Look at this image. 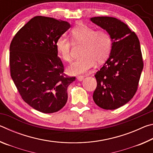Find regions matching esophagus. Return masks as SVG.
<instances>
[{"instance_id":"obj_1","label":"esophagus","mask_w":153,"mask_h":153,"mask_svg":"<svg viewBox=\"0 0 153 153\" xmlns=\"http://www.w3.org/2000/svg\"><path fill=\"white\" fill-rule=\"evenodd\" d=\"M84 77L83 76H77V81H79V82H81V81H82V80L84 79Z\"/></svg>"}]
</instances>
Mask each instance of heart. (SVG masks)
Instances as JSON below:
<instances>
[{
  "instance_id": "heart-1",
  "label": "heart",
  "mask_w": 153,
  "mask_h": 153,
  "mask_svg": "<svg viewBox=\"0 0 153 153\" xmlns=\"http://www.w3.org/2000/svg\"><path fill=\"white\" fill-rule=\"evenodd\" d=\"M71 40L75 45H84L81 56L68 67V72L73 75L86 73L97 63L106 60L111 52V38L108 33L103 31L97 32L94 29L81 24L75 27L71 32ZM56 51L64 61L72 60L71 44L65 36H60L55 42Z\"/></svg>"
}]
</instances>
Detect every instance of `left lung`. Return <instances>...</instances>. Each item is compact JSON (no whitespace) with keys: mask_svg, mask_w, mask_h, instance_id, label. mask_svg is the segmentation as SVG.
Returning <instances> with one entry per match:
<instances>
[{"mask_svg":"<svg viewBox=\"0 0 153 153\" xmlns=\"http://www.w3.org/2000/svg\"><path fill=\"white\" fill-rule=\"evenodd\" d=\"M90 21L106 30L112 42L109 57L94 76L93 100L100 108L113 110L136 94L143 69L140 45L136 33L117 18L94 17Z\"/></svg>","mask_w":153,"mask_h":153,"instance_id":"left-lung-1","label":"left lung"}]
</instances>
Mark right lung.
<instances>
[{"label": "right lung", "mask_w": 153, "mask_h": 153, "mask_svg": "<svg viewBox=\"0 0 153 153\" xmlns=\"http://www.w3.org/2000/svg\"><path fill=\"white\" fill-rule=\"evenodd\" d=\"M70 27L68 22L36 16L18 31L10 45L12 79L23 100L34 109L52 113L65 105L67 77L55 42Z\"/></svg>", "instance_id": "right-lung-1"}]
</instances>
